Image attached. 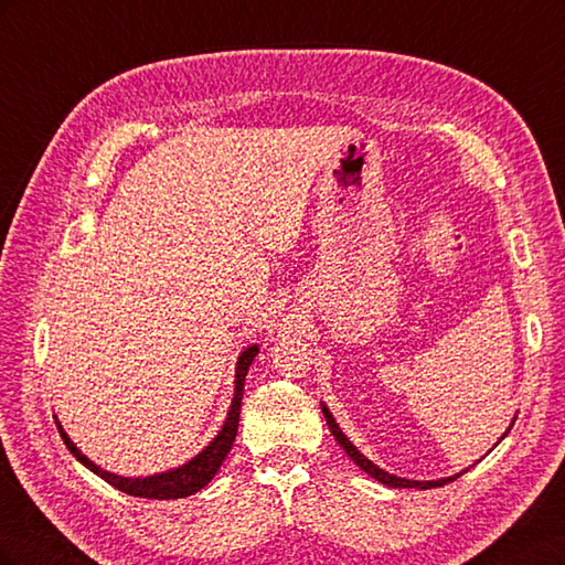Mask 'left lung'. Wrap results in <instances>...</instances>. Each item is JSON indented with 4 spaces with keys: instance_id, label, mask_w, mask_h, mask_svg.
I'll list each match as a JSON object with an SVG mask.
<instances>
[{
    "instance_id": "1",
    "label": "left lung",
    "mask_w": 565,
    "mask_h": 565,
    "mask_svg": "<svg viewBox=\"0 0 565 565\" xmlns=\"http://www.w3.org/2000/svg\"><path fill=\"white\" fill-rule=\"evenodd\" d=\"M322 415H324V419H328V426H330V431H332V436L337 438V443L341 448L347 450V455L355 461L358 467H361L365 473H370L374 481H380V483H384V486H388V488H419V490H426V488H440V486H446V483H450V481H455V478H459L461 473L465 471H459V473H455V476H448V478H440V481H407V478H398V476H393V473H388V471H384V469H380L377 465H372V461L365 457V455H361V450H358L353 443L341 434V429L337 426V422H334V417H332V413L328 407L322 405ZM507 436V434H504ZM502 436V438H504Z\"/></svg>"
}]
</instances>
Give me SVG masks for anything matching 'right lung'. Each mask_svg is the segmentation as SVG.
Returning <instances> with one entry per match:
<instances>
[{
	"label": "right lung",
	"instance_id": "1",
	"mask_svg": "<svg viewBox=\"0 0 565 565\" xmlns=\"http://www.w3.org/2000/svg\"><path fill=\"white\" fill-rule=\"evenodd\" d=\"M259 353V347H247L241 358H237V367H235V396L228 409V417L224 422V429L216 434V438L204 448L200 455H195L191 461H185L183 467L164 471V473H156V476H146V478H125V476H115L110 471H104L100 467H96L94 461L82 455L77 450L75 443L67 438V434L63 431V426L56 419L58 434L63 438V443L67 446L84 467L89 471H94L96 476L104 478L106 483H110L113 488L122 490L127 494H134V498H146V500H179V498H188V494H195L198 490H202L207 486L214 473L218 471V467L224 465L226 455L233 448V440L237 436V422H241V403H243V388H245V377L247 370L254 361V355Z\"/></svg>",
	"mask_w": 565,
	"mask_h": 565
}]
</instances>
